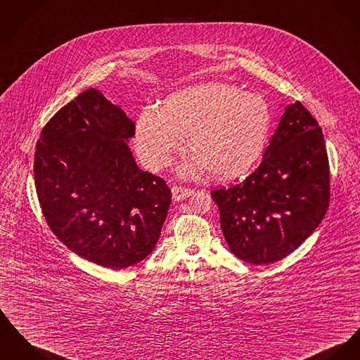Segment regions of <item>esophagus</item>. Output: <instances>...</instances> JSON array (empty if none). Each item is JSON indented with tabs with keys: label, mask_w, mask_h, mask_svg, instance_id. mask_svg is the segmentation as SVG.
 <instances>
[{
	"label": "esophagus",
	"mask_w": 360,
	"mask_h": 360,
	"mask_svg": "<svg viewBox=\"0 0 360 360\" xmlns=\"http://www.w3.org/2000/svg\"><path fill=\"white\" fill-rule=\"evenodd\" d=\"M192 188H187V187H181V186H173L172 187V195H173V199L174 200H183L188 196H191L193 193Z\"/></svg>",
	"instance_id": "esophagus-1"
}]
</instances>
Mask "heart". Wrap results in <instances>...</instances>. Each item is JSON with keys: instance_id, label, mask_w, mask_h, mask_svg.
I'll return each mask as SVG.
<instances>
[{"instance_id": "heart-1", "label": "heart", "mask_w": 360, "mask_h": 360, "mask_svg": "<svg viewBox=\"0 0 360 360\" xmlns=\"http://www.w3.org/2000/svg\"><path fill=\"white\" fill-rule=\"evenodd\" d=\"M271 113L264 98L228 83H205L169 96L164 112L147 108L141 115L135 147L144 165L160 169L184 147V135L195 158L181 172L209 169L232 179L251 168L264 151Z\"/></svg>"}]
</instances>
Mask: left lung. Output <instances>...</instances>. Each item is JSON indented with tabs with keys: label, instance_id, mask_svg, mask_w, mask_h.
I'll use <instances>...</instances> for the list:
<instances>
[{
	"label": "left lung",
	"instance_id": "left-lung-1",
	"mask_svg": "<svg viewBox=\"0 0 360 360\" xmlns=\"http://www.w3.org/2000/svg\"><path fill=\"white\" fill-rule=\"evenodd\" d=\"M212 198L224 238L239 259H284L329 207V158L318 121L300 102L287 106L261 165L236 186L213 190Z\"/></svg>",
	"mask_w": 360,
	"mask_h": 360
}]
</instances>
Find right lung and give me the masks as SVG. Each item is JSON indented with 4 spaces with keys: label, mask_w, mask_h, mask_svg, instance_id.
<instances>
[{
    "label": "right lung",
    "mask_w": 360,
    "mask_h": 360,
    "mask_svg": "<svg viewBox=\"0 0 360 360\" xmlns=\"http://www.w3.org/2000/svg\"><path fill=\"white\" fill-rule=\"evenodd\" d=\"M135 124L89 89L41 131L34 155L38 200L51 232L79 257L125 269L151 254L168 216L164 179L138 168Z\"/></svg>",
    "instance_id": "add662e5"
}]
</instances>
